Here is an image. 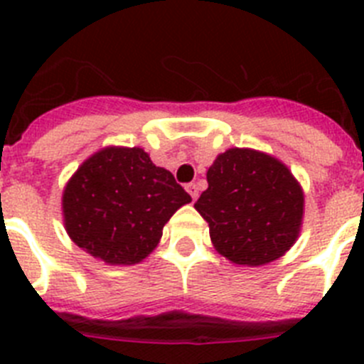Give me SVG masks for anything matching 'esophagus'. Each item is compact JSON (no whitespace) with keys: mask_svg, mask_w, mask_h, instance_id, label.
Instances as JSON below:
<instances>
[{"mask_svg":"<svg viewBox=\"0 0 364 364\" xmlns=\"http://www.w3.org/2000/svg\"><path fill=\"white\" fill-rule=\"evenodd\" d=\"M186 189H188V193L191 195L193 200H197V198H198V186L195 184V182H191V184L186 186Z\"/></svg>","mask_w":364,"mask_h":364,"instance_id":"1","label":"esophagus"}]
</instances>
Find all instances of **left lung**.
Returning a JSON list of instances; mask_svg holds the SVG:
<instances>
[{
    "label": "left lung",
    "instance_id": "obj_1",
    "mask_svg": "<svg viewBox=\"0 0 364 364\" xmlns=\"http://www.w3.org/2000/svg\"><path fill=\"white\" fill-rule=\"evenodd\" d=\"M195 210L210 224L215 250L235 264L262 266L295 244L304 195L291 171L255 149H228L208 169Z\"/></svg>",
    "mask_w": 364,
    "mask_h": 364
}]
</instances>
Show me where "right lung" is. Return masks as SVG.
Instances as JSON below:
<instances>
[{"instance_id":"1","label":"right lung","mask_w":364,"mask_h":364,"mask_svg":"<svg viewBox=\"0 0 364 364\" xmlns=\"http://www.w3.org/2000/svg\"><path fill=\"white\" fill-rule=\"evenodd\" d=\"M191 197L140 147H105L85 160L63 189L73 242L107 264H136Z\"/></svg>"}]
</instances>
